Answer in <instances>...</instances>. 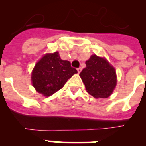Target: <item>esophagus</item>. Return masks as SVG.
I'll return each mask as SVG.
<instances>
[{"instance_id": "1", "label": "esophagus", "mask_w": 146, "mask_h": 146, "mask_svg": "<svg viewBox=\"0 0 146 146\" xmlns=\"http://www.w3.org/2000/svg\"><path fill=\"white\" fill-rule=\"evenodd\" d=\"M81 70H82V68H81V67L77 68V72H78V73H80V72H81Z\"/></svg>"}]
</instances>
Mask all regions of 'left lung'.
Here are the masks:
<instances>
[{"label":"left lung","mask_w":146,"mask_h":146,"mask_svg":"<svg viewBox=\"0 0 146 146\" xmlns=\"http://www.w3.org/2000/svg\"><path fill=\"white\" fill-rule=\"evenodd\" d=\"M80 73L88 93L95 98H108L116 86L115 69L104 58L91 55Z\"/></svg>","instance_id":"obj_1"}]
</instances>
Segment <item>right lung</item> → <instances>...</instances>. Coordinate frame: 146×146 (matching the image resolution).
<instances>
[{
  "label": "right lung",
  "instance_id": "1",
  "mask_svg": "<svg viewBox=\"0 0 146 146\" xmlns=\"http://www.w3.org/2000/svg\"><path fill=\"white\" fill-rule=\"evenodd\" d=\"M77 69L70 62L63 60L58 52L47 54L35 65L32 72L33 86L40 94L49 96L64 87Z\"/></svg>",
  "mask_w": 146,
  "mask_h": 146
}]
</instances>
